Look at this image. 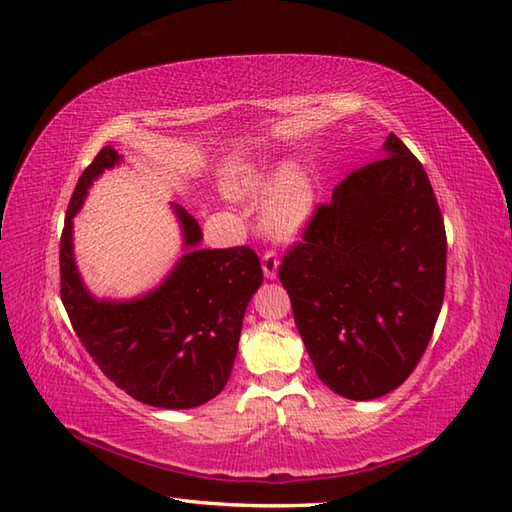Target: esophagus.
I'll return each mask as SVG.
<instances>
[{"label": "esophagus", "instance_id": "obj_1", "mask_svg": "<svg viewBox=\"0 0 512 512\" xmlns=\"http://www.w3.org/2000/svg\"><path fill=\"white\" fill-rule=\"evenodd\" d=\"M262 268H264V275L268 279H275L277 277V268H279V257L275 250H264V257H262Z\"/></svg>", "mask_w": 512, "mask_h": 512}]
</instances>
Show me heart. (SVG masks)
Returning a JSON list of instances; mask_svg holds the SVG:
<instances>
[{
    "instance_id": "b5f03b06",
    "label": "heart",
    "mask_w": 512,
    "mask_h": 512,
    "mask_svg": "<svg viewBox=\"0 0 512 512\" xmlns=\"http://www.w3.org/2000/svg\"><path fill=\"white\" fill-rule=\"evenodd\" d=\"M270 189L264 206L266 224L281 235H292L308 222L312 213V187L295 167L268 173L246 162H233L224 173V191L233 198H246Z\"/></svg>"
}]
</instances>
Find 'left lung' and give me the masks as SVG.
Returning a JSON list of instances; mask_svg holds the SVG:
<instances>
[{"label": "left lung", "instance_id": "left-lung-1", "mask_svg": "<svg viewBox=\"0 0 512 512\" xmlns=\"http://www.w3.org/2000/svg\"><path fill=\"white\" fill-rule=\"evenodd\" d=\"M383 149L317 204L279 266L317 376L350 400L405 383L431 341L447 279V233L427 171L396 134Z\"/></svg>", "mask_w": 512, "mask_h": 512}]
</instances>
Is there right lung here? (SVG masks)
<instances>
[{
  "mask_svg": "<svg viewBox=\"0 0 512 512\" xmlns=\"http://www.w3.org/2000/svg\"><path fill=\"white\" fill-rule=\"evenodd\" d=\"M118 160L103 147L76 182L61 233V301L85 350L125 394L160 409L200 407L231 376L246 306L264 281L262 264L248 246L195 248L200 224L176 204L189 253L171 275L140 299H94L74 264L72 217L90 184Z\"/></svg>",
  "mask_w": 512,
  "mask_h": 512,
  "instance_id": "1",
  "label": "right lung"
}]
</instances>
